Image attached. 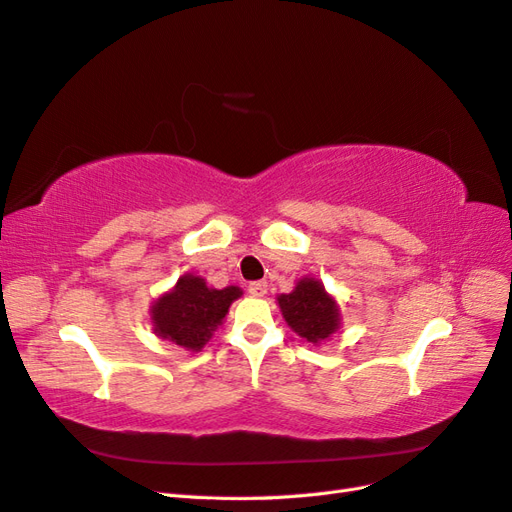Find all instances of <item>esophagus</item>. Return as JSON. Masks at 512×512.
Segmentation results:
<instances>
[{"instance_id": "34e87169", "label": "esophagus", "mask_w": 512, "mask_h": 512, "mask_svg": "<svg viewBox=\"0 0 512 512\" xmlns=\"http://www.w3.org/2000/svg\"><path fill=\"white\" fill-rule=\"evenodd\" d=\"M247 290H250L252 297H265V294H267V282L265 280L252 282L250 286H247Z\"/></svg>"}]
</instances>
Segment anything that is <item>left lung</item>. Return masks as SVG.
Masks as SVG:
<instances>
[{
	"label": "left lung",
	"instance_id": "8db88e82",
	"mask_svg": "<svg viewBox=\"0 0 512 512\" xmlns=\"http://www.w3.org/2000/svg\"><path fill=\"white\" fill-rule=\"evenodd\" d=\"M288 327L312 344L329 339L339 329V305L316 277H303L292 292L277 297Z\"/></svg>",
	"mask_w": 512,
	"mask_h": 512
}]
</instances>
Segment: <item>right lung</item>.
I'll return each instance as SVG.
<instances>
[{"label": "right lung", "mask_w": 512, "mask_h": 512, "mask_svg": "<svg viewBox=\"0 0 512 512\" xmlns=\"http://www.w3.org/2000/svg\"><path fill=\"white\" fill-rule=\"evenodd\" d=\"M243 294L237 286L209 288L203 277L181 275L175 288L153 301L149 314L153 333L185 350L198 352L228 314L230 303Z\"/></svg>", "instance_id": "right-lung-1"}]
</instances>
